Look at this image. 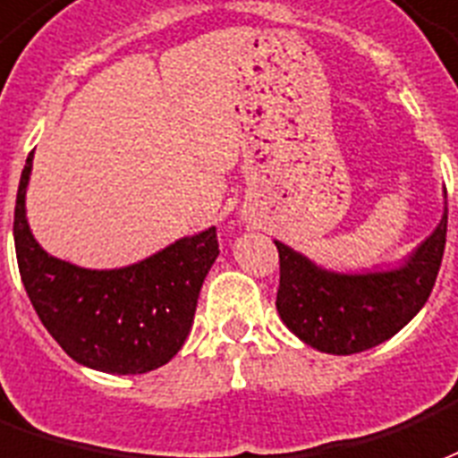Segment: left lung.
Listing matches in <instances>:
<instances>
[{
	"mask_svg": "<svg viewBox=\"0 0 458 458\" xmlns=\"http://www.w3.org/2000/svg\"><path fill=\"white\" fill-rule=\"evenodd\" d=\"M444 243L446 202L435 232L393 270L335 273L276 242L280 256L276 307L280 319L317 352L349 356L373 349L398 335L425 307L442 266Z\"/></svg>",
	"mask_w": 458,
	"mask_h": 458,
	"instance_id": "1",
	"label": "left lung"
}]
</instances>
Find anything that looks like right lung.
Listing matches in <instances>:
<instances>
[{
	"label": "right lung",
	"mask_w": 458,
	"mask_h": 458,
	"mask_svg": "<svg viewBox=\"0 0 458 458\" xmlns=\"http://www.w3.org/2000/svg\"><path fill=\"white\" fill-rule=\"evenodd\" d=\"M26 158L14 209L16 261L36 315L72 361L136 376L168 363L190 335L207 273L219 256L216 229L185 236L133 266L80 268L43 251L26 219Z\"/></svg>",
	"instance_id": "1"
}]
</instances>
